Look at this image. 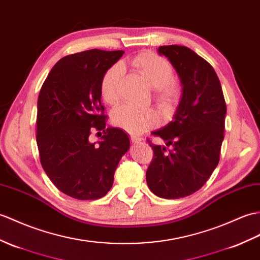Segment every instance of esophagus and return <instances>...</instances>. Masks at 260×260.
I'll use <instances>...</instances> for the list:
<instances>
[{
  "label": "esophagus",
  "instance_id": "34e87169",
  "mask_svg": "<svg viewBox=\"0 0 260 260\" xmlns=\"http://www.w3.org/2000/svg\"><path fill=\"white\" fill-rule=\"evenodd\" d=\"M142 140H143L142 137H138V136H135V135H132V136H131L132 143H140Z\"/></svg>",
  "mask_w": 260,
  "mask_h": 260
}]
</instances>
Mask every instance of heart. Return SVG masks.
<instances>
[{"mask_svg": "<svg viewBox=\"0 0 260 260\" xmlns=\"http://www.w3.org/2000/svg\"><path fill=\"white\" fill-rule=\"evenodd\" d=\"M131 65L150 87L155 88V99L165 113L172 112L182 98V87L172 80L173 68L165 58L152 52H143L131 61ZM123 66L113 65L102 78L101 94L107 104L116 105L122 90ZM114 124L131 134H141L158 123V115L152 108L122 106L112 114Z\"/></svg>", "mask_w": 260, "mask_h": 260, "instance_id": "obj_1", "label": "heart"}]
</instances>
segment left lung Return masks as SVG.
I'll return each mask as SVG.
<instances>
[{
  "mask_svg": "<svg viewBox=\"0 0 260 260\" xmlns=\"http://www.w3.org/2000/svg\"><path fill=\"white\" fill-rule=\"evenodd\" d=\"M157 51L176 71L182 98L173 120L152 133L172 149L148 142L154 158L146 180L156 196L176 199L194 194L218 165L227 108L219 78L207 61L182 45Z\"/></svg>",
  "mask_w": 260,
  "mask_h": 260,
  "instance_id": "left-lung-1",
  "label": "left lung"
}]
</instances>
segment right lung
Wrapping results in <instances>:
<instances>
[{
    "instance_id": "obj_1",
    "label": "right lung",
    "mask_w": 260,
    "mask_h": 260,
    "mask_svg": "<svg viewBox=\"0 0 260 260\" xmlns=\"http://www.w3.org/2000/svg\"><path fill=\"white\" fill-rule=\"evenodd\" d=\"M123 54L95 48L65 56L40 90L36 143L42 167L59 190L80 201L107 194L129 149L124 131L106 127L101 102L102 78ZM93 129L105 133L95 143L88 138Z\"/></svg>"
}]
</instances>
